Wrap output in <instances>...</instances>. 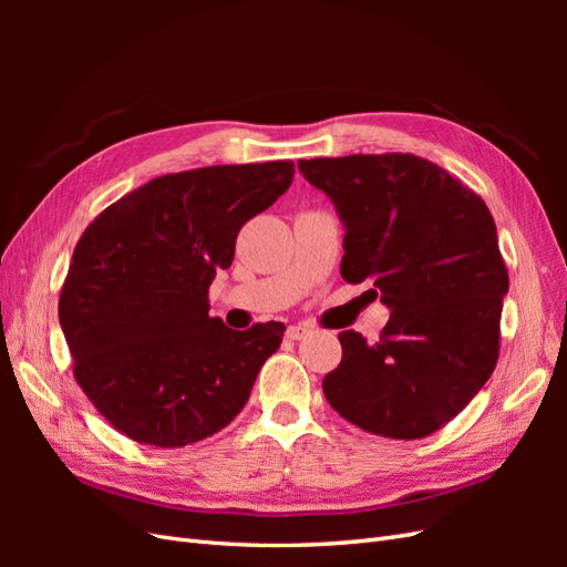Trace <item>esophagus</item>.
<instances>
[{
  "label": "esophagus",
  "instance_id": "obj_1",
  "mask_svg": "<svg viewBox=\"0 0 567 567\" xmlns=\"http://www.w3.org/2000/svg\"><path fill=\"white\" fill-rule=\"evenodd\" d=\"M312 333V329L310 326H288V331H286V336L290 338V340H302L305 336H310Z\"/></svg>",
  "mask_w": 567,
  "mask_h": 567
}]
</instances>
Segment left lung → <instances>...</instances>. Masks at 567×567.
Segmentation results:
<instances>
[{"label": "left lung", "instance_id": "8db88e82", "mask_svg": "<svg viewBox=\"0 0 567 567\" xmlns=\"http://www.w3.org/2000/svg\"><path fill=\"white\" fill-rule=\"evenodd\" d=\"M298 167L346 225L342 279H371L390 307L373 346L354 331L338 336L342 359L321 383L326 400L373 435H433L499 359L508 271L489 208L414 153H354Z\"/></svg>", "mask_w": 567, "mask_h": 567}]
</instances>
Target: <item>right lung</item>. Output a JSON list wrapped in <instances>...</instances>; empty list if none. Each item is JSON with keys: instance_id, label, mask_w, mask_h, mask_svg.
Wrapping results in <instances>:
<instances>
[{"instance_id": "add662e5", "label": "right lung", "mask_w": 567, "mask_h": 567, "mask_svg": "<svg viewBox=\"0 0 567 567\" xmlns=\"http://www.w3.org/2000/svg\"><path fill=\"white\" fill-rule=\"evenodd\" d=\"M290 161L163 175L94 217L59 298L75 381L117 433L175 450L229 425L250 398L281 321L231 331L210 317L236 236L293 182Z\"/></svg>"}]
</instances>
